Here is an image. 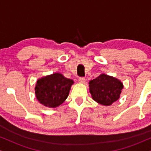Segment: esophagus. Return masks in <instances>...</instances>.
<instances>
[{"label": "esophagus", "mask_w": 151, "mask_h": 151, "mask_svg": "<svg viewBox=\"0 0 151 151\" xmlns=\"http://www.w3.org/2000/svg\"><path fill=\"white\" fill-rule=\"evenodd\" d=\"M79 81L80 83H82V84H83V83H85V82H86L85 78H83V77L79 78Z\"/></svg>", "instance_id": "34e87169"}]
</instances>
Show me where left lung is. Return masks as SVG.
<instances>
[{
    "instance_id": "8db88e82",
    "label": "left lung",
    "mask_w": 151,
    "mask_h": 151,
    "mask_svg": "<svg viewBox=\"0 0 151 151\" xmlns=\"http://www.w3.org/2000/svg\"><path fill=\"white\" fill-rule=\"evenodd\" d=\"M88 83L93 100L104 106H110L116 102L123 89L121 80L106 74H101Z\"/></svg>"
}]
</instances>
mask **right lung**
I'll return each instance as SVG.
<instances>
[{"label":"right lung","mask_w":151,"mask_h":151,"mask_svg":"<svg viewBox=\"0 0 151 151\" xmlns=\"http://www.w3.org/2000/svg\"><path fill=\"white\" fill-rule=\"evenodd\" d=\"M73 84V80L58 72L45 76L37 80L35 97L38 102L47 107H58L68 98Z\"/></svg>","instance_id":"obj_1"}]
</instances>
